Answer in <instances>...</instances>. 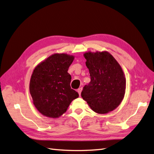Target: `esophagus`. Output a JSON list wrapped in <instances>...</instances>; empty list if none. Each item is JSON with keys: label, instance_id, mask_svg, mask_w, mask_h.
<instances>
[{"label": "esophagus", "instance_id": "1", "mask_svg": "<svg viewBox=\"0 0 154 154\" xmlns=\"http://www.w3.org/2000/svg\"><path fill=\"white\" fill-rule=\"evenodd\" d=\"M82 88L81 87V88H79L78 89V94H79V95H81V92H82Z\"/></svg>", "mask_w": 154, "mask_h": 154}]
</instances>
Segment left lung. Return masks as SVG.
<instances>
[{"mask_svg":"<svg viewBox=\"0 0 154 154\" xmlns=\"http://www.w3.org/2000/svg\"><path fill=\"white\" fill-rule=\"evenodd\" d=\"M91 82L83 87L81 96L97 114H106L116 109L124 98L126 79L123 69L107 51L83 54Z\"/></svg>","mask_w":154,"mask_h":154,"instance_id":"obj_1","label":"left lung"}]
</instances>
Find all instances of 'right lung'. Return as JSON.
<instances>
[{
    "label": "right lung",
    "mask_w": 154,
    "mask_h": 154,
    "mask_svg": "<svg viewBox=\"0 0 154 154\" xmlns=\"http://www.w3.org/2000/svg\"><path fill=\"white\" fill-rule=\"evenodd\" d=\"M74 57L55 53L38 63L32 71L29 92L36 109L46 117L58 118L79 96L72 89L67 72Z\"/></svg>",
    "instance_id": "right-lung-1"
}]
</instances>
